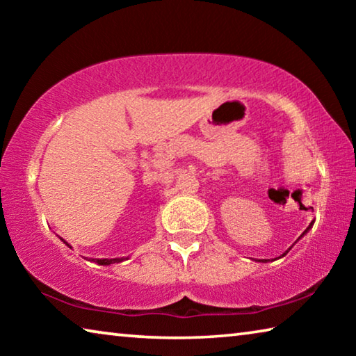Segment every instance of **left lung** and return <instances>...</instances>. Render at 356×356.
Returning a JSON list of instances; mask_svg holds the SVG:
<instances>
[{
  "mask_svg": "<svg viewBox=\"0 0 356 356\" xmlns=\"http://www.w3.org/2000/svg\"><path fill=\"white\" fill-rule=\"evenodd\" d=\"M311 227H312V222H311V225H309V226H308V227H306V231H305V232H303V234H301V237H303V236H305V234H306V232H308V231H309V229H311ZM286 252H287V251H286ZM286 252H284V254H286ZM284 254H282V256H284ZM262 262H267V259H262Z\"/></svg>",
  "mask_w": 356,
  "mask_h": 356,
  "instance_id": "1",
  "label": "left lung"
}]
</instances>
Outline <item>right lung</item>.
Masks as SVG:
<instances>
[{
  "mask_svg": "<svg viewBox=\"0 0 356 356\" xmlns=\"http://www.w3.org/2000/svg\"><path fill=\"white\" fill-rule=\"evenodd\" d=\"M63 240V238H61ZM63 242L69 246V248H72V246L65 242V240H63ZM89 261H92V262H97L99 265H111V264H116V262H122L124 261V257H120V259H89Z\"/></svg>",
  "mask_w": 356,
  "mask_h": 356,
  "instance_id": "obj_1",
  "label": "right lung"
}]
</instances>
